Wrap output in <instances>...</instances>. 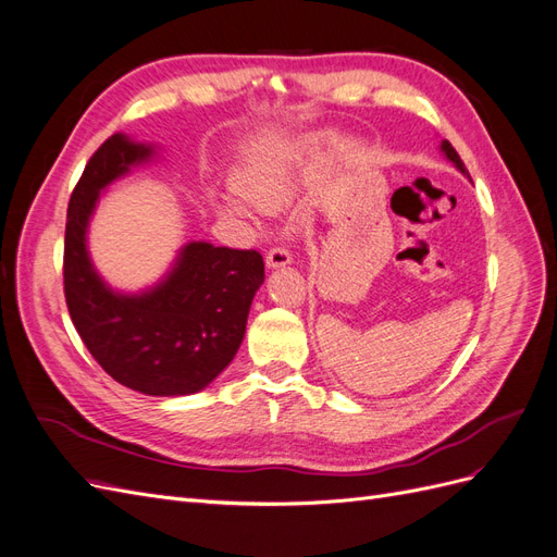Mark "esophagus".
I'll return each instance as SVG.
<instances>
[{
	"mask_svg": "<svg viewBox=\"0 0 557 557\" xmlns=\"http://www.w3.org/2000/svg\"><path fill=\"white\" fill-rule=\"evenodd\" d=\"M290 262H293V256H290V250L285 248V246H274V248L267 250V267L276 269V267H285V264H290Z\"/></svg>",
	"mask_w": 557,
	"mask_h": 557,
	"instance_id": "34e87169",
	"label": "esophagus"
}]
</instances>
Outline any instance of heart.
<instances>
[{
  "label": "heart",
  "mask_w": 557,
  "mask_h": 557,
  "mask_svg": "<svg viewBox=\"0 0 557 557\" xmlns=\"http://www.w3.org/2000/svg\"><path fill=\"white\" fill-rule=\"evenodd\" d=\"M237 185H239V193L256 207L274 209L281 205L283 197L288 195L290 172L285 170V166H276V164H256V166H248V170L239 176ZM227 209L234 213H246V205L239 199H232Z\"/></svg>",
  "instance_id": "1"
}]
</instances>
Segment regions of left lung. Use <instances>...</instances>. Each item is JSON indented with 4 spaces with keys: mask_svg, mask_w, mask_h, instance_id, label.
<instances>
[{
    "mask_svg": "<svg viewBox=\"0 0 557 557\" xmlns=\"http://www.w3.org/2000/svg\"><path fill=\"white\" fill-rule=\"evenodd\" d=\"M442 150H444V153H446V158L455 164V166H458V170L462 172V174H467V170H465V162L460 160V156H458V150H455L453 146H450V141H442Z\"/></svg>",
    "mask_w": 557,
    "mask_h": 557,
    "instance_id": "8db88e82",
    "label": "left lung"
}]
</instances>
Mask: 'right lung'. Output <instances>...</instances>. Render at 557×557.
Instances as JSON below:
<instances>
[{
    "label": "right lung",
    "mask_w": 557,
    "mask_h": 557,
    "mask_svg": "<svg viewBox=\"0 0 557 557\" xmlns=\"http://www.w3.org/2000/svg\"><path fill=\"white\" fill-rule=\"evenodd\" d=\"M148 156L150 148L113 134L88 160L66 209L64 299L83 344L111 379L144 395H190L237 356L264 260L256 248L195 242L156 290L111 293L88 260L86 225L99 190Z\"/></svg>",
    "instance_id": "obj_1"
}]
</instances>
